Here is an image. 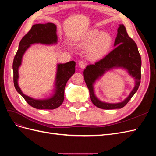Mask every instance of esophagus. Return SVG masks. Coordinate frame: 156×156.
Here are the masks:
<instances>
[{"mask_svg":"<svg viewBox=\"0 0 156 156\" xmlns=\"http://www.w3.org/2000/svg\"><path fill=\"white\" fill-rule=\"evenodd\" d=\"M86 65H87V63L85 62H84V61H80V62H79V66L82 69H84V68H85Z\"/></svg>","mask_w":156,"mask_h":156,"instance_id":"1","label":"esophagus"}]
</instances>
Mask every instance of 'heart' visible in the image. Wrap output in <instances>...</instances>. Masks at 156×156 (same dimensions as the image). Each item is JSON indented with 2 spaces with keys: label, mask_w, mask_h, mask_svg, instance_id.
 <instances>
[{
  "label": "heart",
  "mask_w": 156,
  "mask_h": 156,
  "mask_svg": "<svg viewBox=\"0 0 156 156\" xmlns=\"http://www.w3.org/2000/svg\"><path fill=\"white\" fill-rule=\"evenodd\" d=\"M112 44L111 36L97 29L90 30L77 40L76 45L83 49H88L87 55L92 60L105 56L109 51Z\"/></svg>",
  "instance_id": "heart-1"
}]
</instances>
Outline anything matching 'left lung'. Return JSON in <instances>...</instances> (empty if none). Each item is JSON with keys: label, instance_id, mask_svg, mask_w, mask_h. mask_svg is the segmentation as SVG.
Returning <instances> with one entry per match:
<instances>
[{"label": "left lung", "instance_id": "left-lung-1", "mask_svg": "<svg viewBox=\"0 0 156 156\" xmlns=\"http://www.w3.org/2000/svg\"><path fill=\"white\" fill-rule=\"evenodd\" d=\"M114 45L116 48L105 57L94 64L87 66L83 72L84 81L88 88L91 101L94 105L102 109L108 110L124 107L137 91L140 83V55L136 44L127 34L126 27L123 25H120L118 29L117 36ZM114 67H123L128 70L129 73L136 79L135 87L124 102L118 104L102 102L99 101L94 94L93 84L106 70Z\"/></svg>", "mask_w": 156, "mask_h": 156}]
</instances>
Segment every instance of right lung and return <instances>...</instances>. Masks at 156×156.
Masks as SVG:
<instances>
[{
    "label": "right lung",
    "mask_w": 156,
    "mask_h": 156,
    "mask_svg": "<svg viewBox=\"0 0 156 156\" xmlns=\"http://www.w3.org/2000/svg\"><path fill=\"white\" fill-rule=\"evenodd\" d=\"M56 26L52 23L45 24H36L27 32L20 42L19 49L13 62V83L16 90L32 107L37 109H55L60 107L64 99V88L69 78L75 72V62L70 61L65 64L57 65V73L56 76L55 92L53 96L46 100H35L25 95L18 86V69L21 64L23 55L30 45L34 44H53L57 42Z\"/></svg>",
    "instance_id": "obj_1"
}]
</instances>
